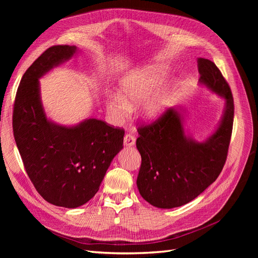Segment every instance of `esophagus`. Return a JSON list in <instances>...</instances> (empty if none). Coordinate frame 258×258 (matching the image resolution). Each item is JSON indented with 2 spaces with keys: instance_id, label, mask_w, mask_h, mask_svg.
Instances as JSON below:
<instances>
[{
  "instance_id": "1",
  "label": "esophagus",
  "mask_w": 258,
  "mask_h": 258,
  "mask_svg": "<svg viewBox=\"0 0 258 258\" xmlns=\"http://www.w3.org/2000/svg\"><path fill=\"white\" fill-rule=\"evenodd\" d=\"M123 142L125 146H133L135 143H136V138H135V136L132 134H126L124 136Z\"/></svg>"
}]
</instances>
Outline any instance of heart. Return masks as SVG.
I'll return each instance as SVG.
<instances>
[{
    "instance_id": "1",
    "label": "heart",
    "mask_w": 258,
    "mask_h": 258,
    "mask_svg": "<svg viewBox=\"0 0 258 258\" xmlns=\"http://www.w3.org/2000/svg\"><path fill=\"white\" fill-rule=\"evenodd\" d=\"M162 71L158 68H146L127 74L119 84V94H114L106 101V111L115 123H121L131 115L133 107L141 103L145 119H158L172 100V89L159 86Z\"/></svg>"
}]
</instances>
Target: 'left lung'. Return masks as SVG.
<instances>
[{"label": "left lung", "mask_w": 258, "mask_h": 258, "mask_svg": "<svg viewBox=\"0 0 258 258\" xmlns=\"http://www.w3.org/2000/svg\"><path fill=\"white\" fill-rule=\"evenodd\" d=\"M200 83L226 100L221 123L204 142L188 138L182 108H167L158 119L138 127L136 145L141 155L137 187L141 197L158 208L187 204L220 175L231 139L234 103L230 89L215 63L198 58Z\"/></svg>", "instance_id": "obj_1"}]
</instances>
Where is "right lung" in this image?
Segmentation results:
<instances>
[{"mask_svg": "<svg viewBox=\"0 0 258 258\" xmlns=\"http://www.w3.org/2000/svg\"><path fill=\"white\" fill-rule=\"evenodd\" d=\"M75 46L48 48L22 77L13 105L12 128L27 174L37 192L55 206L76 208L96 192L114 157L123 148V128L98 119L62 126L47 119L39 81L70 59Z\"/></svg>", "mask_w": 258, "mask_h": 258, "instance_id": "add662e5", "label": "right lung"}]
</instances>
